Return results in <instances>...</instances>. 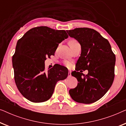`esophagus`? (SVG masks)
I'll return each instance as SVG.
<instances>
[{
  "label": "esophagus",
  "mask_w": 126,
  "mask_h": 126,
  "mask_svg": "<svg viewBox=\"0 0 126 126\" xmlns=\"http://www.w3.org/2000/svg\"><path fill=\"white\" fill-rule=\"evenodd\" d=\"M68 76L69 77L71 76V72L70 71H69V72H68Z\"/></svg>",
  "instance_id": "34e87169"
}]
</instances>
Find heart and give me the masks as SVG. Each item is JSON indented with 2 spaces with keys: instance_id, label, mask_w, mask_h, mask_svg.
Returning a JSON list of instances; mask_svg holds the SVG:
<instances>
[{
  "instance_id": "heart-1",
  "label": "heart",
  "mask_w": 126,
  "mask_h": 126,
  "mask_svg": "<svg viewBox=\"0 0 126 126\" xmlns=\"http://www.w3.org/2000/svg\"><path fill=\"white\" fill-rule=\"evenodd\" d=\"M72 41V42H74V41H76L73 40V41ZM64 63H65V65H66V66L67 67H68V68H70V67L72 66L71 63H70V62H69V61H65Z\"/></svg>"
}]
</instances>
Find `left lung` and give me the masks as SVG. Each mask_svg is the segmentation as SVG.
Here are the masks:
<instances>
[{"mask_svg":"<svg viewBox=\"0 0 126 126\" xmlns=\"http://www.w3.org/2000/svg\"><path fill=\"white\" fill-rule=\"evenodd\" d=\"M66 32L81 47V53L76 63V71L71 73L79 82L69 93L77 103H94L107 92L113 83L115 55L107 39L94 29L76 28ZM80 69L88 70L89 73L84 75L78 72Z\"/></svg>","mask_w":126,"mask_h":126,"instance_id":"left-lung-1","label":"left lung"}]
</instances>
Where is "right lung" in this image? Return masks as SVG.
<instances>
[{"mask_svg": "<svg viewBox=\"0 0 126 126\" xmlns=\"http://www.w3.org/2000/svg\"><path fill=\"white\" fill-rule=\"evenodd\" d=\"M68 38L65 30L40 26L29 30L18 41L12 60L14 79L26 99L34 103L48 100L57 82L68 77V70L61 65L45 69L46 58L54 56L58 44Z\"/></svg>", "mask_w": 126, "mask_h": 126, "instance_id": "1", "label": "right lung"}]
</instances>
